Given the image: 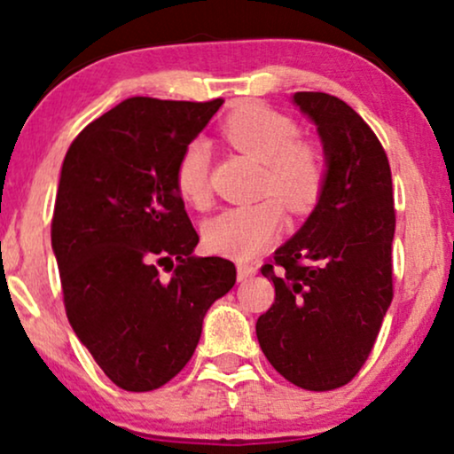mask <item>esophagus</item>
Wrapping results in <instances>:
<instances>
[{
  "label": "esophagus",
  "instance_id": "1",
  "mask_svg": "<svg viewBox=\"0 0 454 454\" xmlns=\"http://www.w3.org/2000/svg\"><path fill=\"white\" fill-rule=\"evenodd\" d=\"M258 273L256 264H249V262H239V281H247L252 279L254 275Z\"/></svg>",
  "mask_w": 454,
  "mask_h": 454
}]
</instances>
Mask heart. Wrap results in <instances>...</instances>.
<instances>
[{
	"instance_id": "obj_1",
	"label": "heart",
	"mask_w": 454,
	"mask_h": 454,
	"mask_svg": "<svg viewBox=\"0 0 454 454\" xmlns=\"http://www.w3.org/2000/svg\"><path fill=\"white\" fill-rule=\"evenodd\" d=\"M228 143L264 164L262 194H273L252 205L228 207L202 228L213 252L239 260L256 256L278 237L284 223L286 200L294 213H307L320 202L328 181L325 151L307 140H296L299 128L290 117L264 104H243L222 121ZM209 147L194 140L179 155L175 184L181 198L194 207L209 205Z\"/></svg>"
}]
</instances>
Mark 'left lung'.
<instances>
[{
    "label": "left lung",
    "mask_w": 454,
    "mask_h": 454,
    "mask_svg": "<svg viewBox=\"0 0 454 454\" xmlns=\"http://www.w3.org/2000/svg\"><path fill=\"white\" fill-rule=\"evenodd\" d=\"M328 161L320 202L264 264L275 303L256 322L269 363L294 387L348 384L372 354L393 301L395 198L387 151L346 102L294 93Z\"/></svg>",
    "instance_id": "obj_1"
}]
</instances>
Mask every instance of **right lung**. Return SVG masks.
<instances>
[{"mask_svg": "<svg viewBox=\"0 0 454 454\" xmlns=\"http://www.w3.org/2000/svg\"><path fill=\"white\" fill-rule=\"evenodd\" d=\"M223 104L129 98L72 140L51 241L67 320L119 388L147 393L194 354L207 309L232 288L175 184L179 155Z\"/></svg>", "mask_w": 454, "mask_h": 454, "instance_id": "add662e5", "label": "right lung"}]
</instances>
